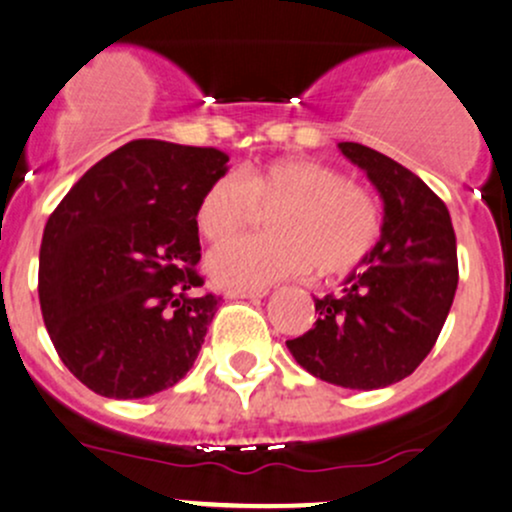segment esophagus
Wrapping results in <instances>:
<instances>
[{
  "label": "esophagus",
  "mask_w": 512,
  "mask_h": 512,
  "mask_svg": "<svg viewBox=\"0 0 512 512\" xmlns=\"http://www.w3.org/2000/svg\"><path fill=\"white\" fill-rule=\"evenodd\" d=\"M227 298H263V295H268V288H227Z\"/></svg>",
  "instance_id": "esophagus-1"
}]
</instances>
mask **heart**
<instances>
[{
    "label": "heart",
    "instance_id": "heart-1",
    "mask_svg": "<svg viewBox=\"0 0 512 512\" xmlns=\"http://www.w3.org/2000/svg\"><path fill=\"white\" fill-rule=\"evenodd\" d=\"M268 206L274 207L266 214L271 232L229 239L207 256L217 283L263 288L312 268L320 276H344L373 254L383 234L381 205L371 190L329 163L302 156L254 163L239 178H214L197 200V232L222 241Z\"/></svg>",
    "mask_w": 512,
    "mask_h": 512
}]
</instances>
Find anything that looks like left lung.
<instances>
[{"label":"left lung","instance_id":"left-lung-1","mask_svg":"<svg viewBox=\"0 0 512 512\" xmlns=\"http://www.w3.org/2000/svg\"><path fill=\"white\" fill-rule=\"evenodd\" d=\"M383 197V234L342 293L315 298V327L288 339L295 361L322 381L373 390L403 381L430 354L459 283L447 205L393 158L342 141Z\"/></svg>","mask_w":512,"mask_h":512}]
</instances>
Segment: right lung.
<instances>
[{"label": "right lung", "mask_w": 512, "mask_h": 512, "mask_svg": "<svg viewBox=\"0 0 512 512\" xmlns=\"http://www.w3.org/2000/svg\"><path fill=\"white\" fill-rule=\"evenodd\" d=\"M227 161L217 148L129 141L48 217L43 322L68 371L104 398H146L195 364L222 300L200 293L195 207Z\"/></svg>", "instance_id": "obj_1"}]
</instances>
